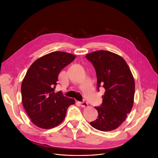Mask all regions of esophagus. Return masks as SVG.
Wrapping results in <instances>:
<instances>
[{"label":"esophagus","instance_id":"obj_1","mask_svg":"<svg viewBox=\"0 0 158 158\" xmlns=\"http://www.w3.org/2000/svg\"><path fill=\"white\" fill-rule=\"evenodd\" d=\"M80 106L84 107H87L88 106V103L85 102H80Z\"/></svg>","mask_w":158,"mask_h":158}]
</instances>
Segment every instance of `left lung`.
<instances>
[{
  "instance_id": "1",
  "label": "left lung",
  "mask_w": 158,
  "mask_h": 158,
  "mask_svg": "<svg viewBox=\"0 0 158 158\" xmlns=\"http://www.w3.org/2000/svg\"><path fill=\"white\" fill-rule=\"evenodd\" d=\"M96 71L97 86L105 89L103 102L95 107L98 118L90 125L101 131H111L125 120L134 104L135 83L131 71L123 57L100 50L85 55Z\"/></svg>"
}]
</instances>
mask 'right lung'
Instances as JSON below:
<instances>
[{
	"label": "right lung",
	"mask_w": 158,
	"mask_h": 158,
	"mask_svg": "<svg viewBox=\"0 0 158 158\" xmlns=\"http://www.w3.org/2000/svg\"><path fill=\"white\" fill-rule=\"evenodd\" d=\"M75 55L55 51L37 59L30 66L22 85V102L31 121L37 127L49 129L63 121L66 110L75 103L55 89L61 70L72 63Z\"/></svg>",
	"instance_id": "1"
}]
</instances>
